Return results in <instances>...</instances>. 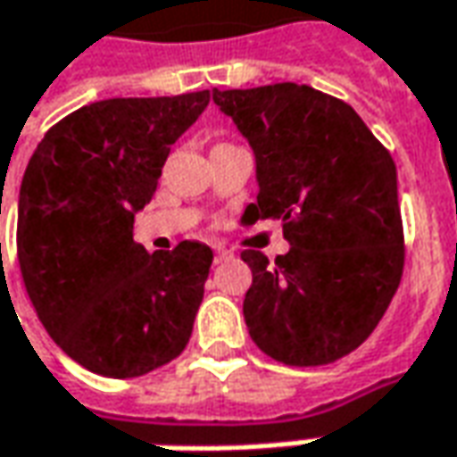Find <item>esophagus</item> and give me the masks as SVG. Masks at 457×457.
Segmentation results:
<instances>
[{"label": "esophagus", "mask_w": 457, "mask_h": 457, "mask_svg": "<svg viewBox=\"0 0 457 457\" xmlns=\"http://www.w3.org/2000/svg\"><path fill=\"white\" fill-rule=\"evenodd\" d=\"M231 256H234V253H231L228 249H216V264H221V262H228Z\"/></svg>", "instance_id": "1"}]
</instances>
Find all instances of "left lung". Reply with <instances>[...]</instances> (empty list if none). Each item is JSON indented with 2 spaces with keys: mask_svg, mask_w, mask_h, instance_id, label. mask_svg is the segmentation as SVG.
<instances>
[{
  "mask_svg": "<svg viewBox=\"0 0 457 457\" xmlns=\"http://www.w3.org/2000/svg\"><path fill=\"white\" fill-rule=\"evenodd\" d=\"M256 155L259 198L244 223L281 221L292 249L251 266L244 317L271 360L320 367L375 332L405 266V234L390 150L345 100L278 82L213 90Z\"/></svg>",
  "mask_w": 457,
  "mask_h": 457,
  "instance_id": "left-lung-1",
  "label": "left lung"
}]
</instances>
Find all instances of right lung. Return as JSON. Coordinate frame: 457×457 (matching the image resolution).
I'll use <instances>...</instances> for the list:
<instances>
[{"instance_id": "obj_1", "label": "right lung", "mask_w": 457, "mask_h": 457, "mask_svg": "<svg viewBox=\"0 0 457 457\" xmlns=\"http://www.w3.org/2000/svg\"><path fill=\"white\" fill-rule=\"evenodd\" d=\"M208 100L201 90L90 103L54 122L29 158L17 208L21 281L47 335L90 372L140 378L191 339L213 251L180 241L148 253L133 223Z\"/></svg>"}]
</instances>
